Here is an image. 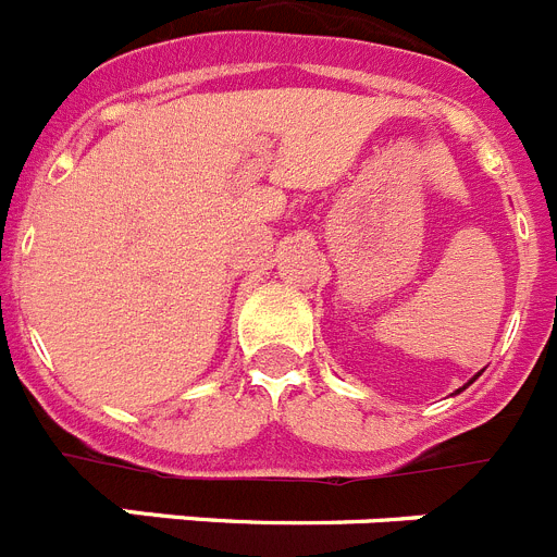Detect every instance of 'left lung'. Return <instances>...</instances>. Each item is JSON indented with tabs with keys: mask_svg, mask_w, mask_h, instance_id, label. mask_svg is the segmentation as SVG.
I'll list each match as a JSON object with an SVG mask.
<instances>
[{
	"mask_svg": "<svg viewBox=\"0 0 557 557\" xmlns=\"http://www.w3.org/2000/svg\"><path fill=\"white\" fill-rule=\"evenodd\" d=\"M476 379V376H474ZM474 379H471V382H474ZM462 387H466V385H462ZM462 387H460V391H462ZM460 391H457V393H460Z\"/></svg>",
	"mask_w": 557,
	"mask_h": 557,
	"instance_id": "8db88e82",
	"label": "left lung"
}]
</instances>
